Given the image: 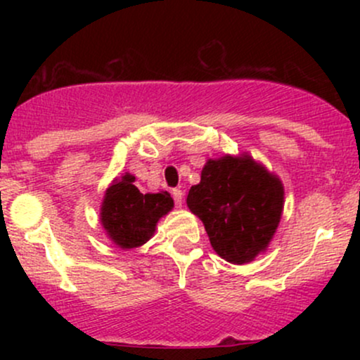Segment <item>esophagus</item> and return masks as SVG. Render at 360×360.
Listing matches in <instances>:
<instances>
[{
	"mask_svg": "<svg viewBox=\"0 0 360 360\" xmlns=\"http://www.w3.org/2000/svg\"><path fill=\"white\" fill-rule=\"evenodd\" d=\"M172 198H174V203L177 208H181V206H183V189L179 188L172 189Z\"/></svg>",
	"mask_w": 360,
	"mask_h": 360,
	"instance_id": "obj_1",
	"label": "esophagus"
}]
</instances>
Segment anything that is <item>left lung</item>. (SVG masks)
<instances>
[{"label":"left lung","instance_id":"8db88e82","mask_svg":"<svg viewBox=\"0 0 360 360\" xmlns=\"http://www.w3.org/2000/svg\"><path fill=\"white\" fill-rule=\"evenodd\" d=\"M283 184L250 157L225 155L206 162L188 206L203 221L212 247L232 264L266 250L283 213Z\"/></svg>","mask_w":360,"mask_h":360}]
</instances>
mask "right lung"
Segmentation results:
<instances>
[{
  "mask_svg": "<svg viewBox=\"0 0 360 360\" xmlns=\"http://www.w3.org/2000/svg\"><path fill=\"white\" fill-rule=\"evenodd\" d=\"M134 183L135 177L131 174L115 181L101 206L103 226L122 249H134L146 243L154 235L159 218L174 206L167 191L142 194Z\"/></svg>",
  "mask_w": 360,
  "mask_h": 360,
  "instance_id": "right-lung-1",
  "label": "right lung"
}]
</instances>
